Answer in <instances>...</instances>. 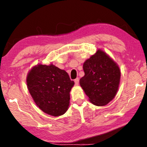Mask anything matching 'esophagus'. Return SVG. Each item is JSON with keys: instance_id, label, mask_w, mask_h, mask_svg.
Segmentation results:
<instances>
[{"instance_id": "esophagus-1", "label": "esophagus", "mask_w": 147, "mask_h": 147, "mask_svg": "<svg viewBox=\"0 0 147 147\" xmlns=\"http://www.w3.org/2000/svg\"><path fill=\"white\" fill-rule=\"evenodd\" d=\"M75 83L76 85H79V78H77V79H75Z\"/></svg>"}]
</instances>
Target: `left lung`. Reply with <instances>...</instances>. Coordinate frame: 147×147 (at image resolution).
Instances as JSON below:
<instances>
[{"mask_svg":"<svg viewBox=\"0 0 147 147\" xmlns=\"http://www.w3.org/2000/svg\"><path fill=\"white\" fill-rule=\"evenodd\" d=\"M85 75L80 79L89 101L97 106L107 105L116 96L120 81V70L106 53L98 50L83 64Z\"/></svg>","mask_w":147,"mask_h":147,"instance_id":"obj_1","label":"left lung"}]
</instances>
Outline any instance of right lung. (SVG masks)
<instances>
[{
  "instance_id": "right-lung-1",
  "label": "right lung",
  "mask_w": 147,
  "mask_h": 147,
  "mask_svg": "<svg viewBox=\"0 0 147 147\" xmlns=\"http://www.w3.org/2000/svg\"><path fill=\"white\" fill-rule=\"evenodd\" d=\"M75 85L65 70L52 64H38L29 70L27 85L36 105L52 116L63 115L70 103V91Z\"/></svg>"
}]
</instances>
